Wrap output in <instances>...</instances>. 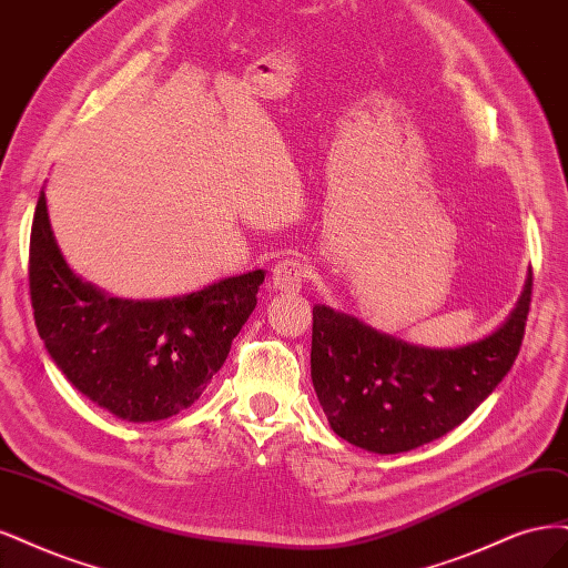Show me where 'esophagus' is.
<instances>
[{
  "label": "esophagus",
  "mask_w": 568,
  "mask_h": 568,
  "mask_svg": "<svg viewBox=\"0 0 568 568\" xmlns=\"http://www.w3.org/2000/svg\"><path fill=\"white\" fill-rule=\"evenodd\" d=\"M306 281V264L300 257H285L271 271V285L283 292H297Z\"/></svg>",
  "instance_id": "esophagus-1"
}]
</instances>
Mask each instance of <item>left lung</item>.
Here are the masks:
<instances>
[{"label": "left lung", "mask_w": 568, "mask_h": 568, "mask_svg": "<svg viewBox=\"0 0 568 568\" xmlns=\"http://www.w3.org/2000/svg\"><path fill=\"white\" fill-rule=\"evenodd\" d=\"M534 273L507 321L455 349H427L316 304L311 379L333 432L379 455L406 453L448 434L479 408L515 363Z\"/></svg>", "instance_id": "obj_1"}]
</instances>
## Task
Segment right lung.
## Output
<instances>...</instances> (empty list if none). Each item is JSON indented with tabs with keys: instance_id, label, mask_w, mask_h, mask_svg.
Here are the masks:
<instances>
[{
	"instance_id": "obj_1",
	"label": "right lung",
	"mask_w": 568,
	"mask_h": 568,
	"mask_svg": "<svg viewBox=\"0 0 568 568\" xmlns=\"http://www.w3.org/2000/svg\"><path fill=\"white\" fill-rule=\"evenodd\" d=\"M264 271L172 300H118L70 271L40 193L30 233L34 325L59 371L89 400L130 423L189 408L222 368L257 306Z\"/></svg>"
}]
</instances>
